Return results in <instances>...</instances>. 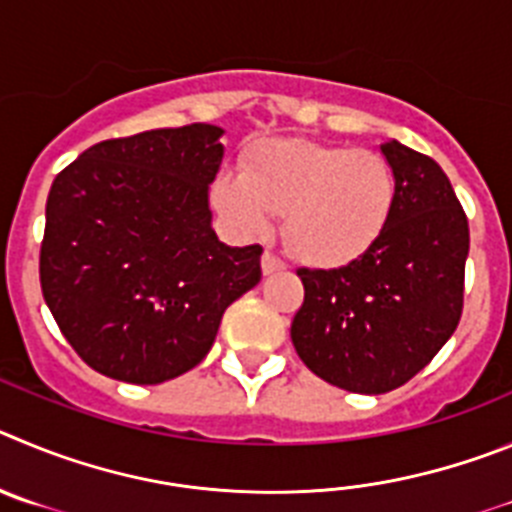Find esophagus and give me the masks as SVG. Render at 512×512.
I'll return each mask as SVG.
<instances>
[{
    "label": "esophagus",
    "instance_id": "esophagus-1",
    "mask_svg": "<svg viewBox=\"0 0 512 512\" xmlns=\"http://www.w3.org/2000/svg\"><path fill=\"white\" fill-rule=\"evenodd\" d=\"M280 270H285V262L278 260L273 252H265V255H262V273L275 275V273H280Z\"/></svg>",
    "mask_w": 512,
    "mask_h": 512
}]
</instances>
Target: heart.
<instances>
[{"instance_id":"1","label":"heart","mask_w":512,"mask_h":512,"mask_svg":"<svg viewBox=\"0 0 512 512\" xmlns=\"http://www.w3.org/2000/svg\"><path fill=\"white\" fill-rule=\"evenodd\" d=\"M395 199V173L380 153L308 140L260 142L242 173L211 186V204L239 237H265L273 214H285L288 250L319 270L362 260L388 232Z\"/></svg>"}]
</instances>
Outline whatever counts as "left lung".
Segmentation results:
<instances>
[{"label": "left lung", "mask_w": 512, "mask_h": 512, "mask_svg": "<svg viewBox=\"0 0 512 512\" xmlns=\"http://www.w3.org/2000/svg\"><path fill=\"white\" fill-rule=\"evenodd\" d=\"M398 186L388 232L339 270H298L306 288L290 326L313 375L349 393L400 388L449 342L462 316L467 216L428 155L385 140Z\"/></svg>", "instance_id": "left-lung-1"}]
</instances>
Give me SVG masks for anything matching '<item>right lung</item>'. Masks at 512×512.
<instances>
[{
  "label": "right lung",
  "mask_w": 512,
  "mask_h": 512,
  "mask_svg": "<svg viewBox=\"0 0 512 512\" xmlns=\"http://www.w3.org/2000/svg\"><path fill=\"white\" fill-rule=\"evenodd\" d=\"M224 130L186 124L107 140L55 176L40 285L78 357L158 385L209 354L229 303L262 278L260 245L227 247L209 191Z\"/></svg>",
  "instance_id": "add662e5"
}]
</instances>
